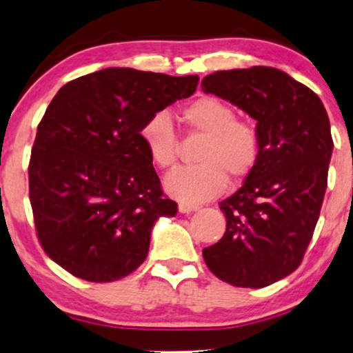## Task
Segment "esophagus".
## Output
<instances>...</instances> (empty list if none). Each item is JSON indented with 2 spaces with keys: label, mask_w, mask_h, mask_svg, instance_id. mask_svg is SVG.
Listing matches in <instances>:
<instances>
[{
  "label": "esophagus",
  "mask_w": 353,
  "mask_h": 353,
  "mask_svg": "<svg viewBox=\"0 0 353 353\" xmlns=\"http://www.w3.org/2000/svg\"><path fill=\"white\" fill-rule=\"evenodd\" d=\"M199 209V205L196 204H188V202H180L178 204V210L181 212V214H192V212H196Z\"/></svg>",
  "instance_id": "esophagus-1"
}]
</instances>
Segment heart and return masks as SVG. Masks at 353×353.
Here are the masks:
<instances>
[{
    "instance_id": "obj_1",
    "label": "heart",
    "mask_w": 353,
    "mask_h": 353,
    "mask_svg": "<svg viewBox=\"0 0 353 353\" xmlns=\"http://www.w3.org/2000/svg\"><path fill=\"white\" fill-rule=\"evenodd\" d=\"M233 105L214 96H202L181 110V120L191 132L205 137L197 154L199 165L175 170L167 176L165 190L188 204L209 201L233 181L250 175L260 159V138L250 123L241 122ZM152 163L170 170L178 161V137L170 119L156 114L139 132Z\"/></svg>"
}]
</instances>
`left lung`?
Returning a JSON list of instances; mask_svg holds the SVG:
<instances>
[{"label": "left lung", "mask_w": 353, "mask_h": 353, "mask_svg": "<svg viewBox=\"0 0 353 353\" xmlns=\"http://www.w3.org/2000/svg\"><path fill=\"white\" fill-rule=\"evenodd\" d=\"M202 91L257 120L260 159L244 185L220 202L226 231L202 250L207 267L238 288H265L301 265L320 216L332 148L321 99L274 67L220 70Z\"/></svg>", "instance_id": "left-lung-1"}]
</instances>
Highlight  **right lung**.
<instances>
[{
    "label": "right lung",
    "instance_id": "add662e5",
    "mask_svg": "<svg viewBox=\"0 0 353 353\" xmlns=\"http://www.w3.org/2000/svg\"><path fill=\"white\" fill-rule=\"evenodd\" d=\"M199 77L110 67L65 83L48 105L28 163L37 236L77 278L110 283L148 257L159 216L176 202L139 137L159 110L190 98Z\"/></svg>",
    "mask_w": 353,
    "mask_h": 353
}]
</instances>
